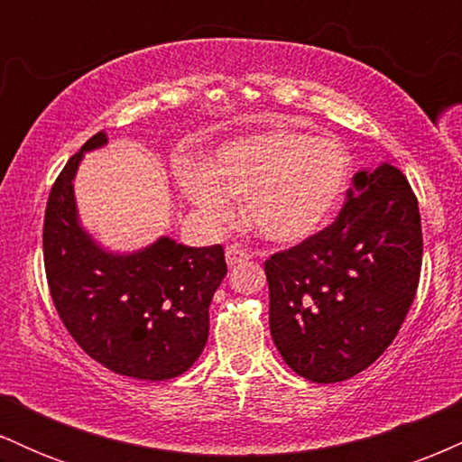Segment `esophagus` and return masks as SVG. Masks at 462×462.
Returning a JSON list of instances; mask_svg holds the SVG:
<instances>
[{
    "instance_id": "34e87169",
    "label": "esophagus",
    "mask_w": 462,
    "mask_h": 462,
    "mask_svg": "<svg viewBox=\"0 0 462 462\" xmlns=\"http://www.w3.org/2000/svg\"><path fill=\"white\" fill-rule=\"evenodd\" d=\"M249 256H252V254H249L247 249H243L241 245H227L226 247L227 267H235V264L245 263V261H249Z\"/></svg>"
}]
</instances>
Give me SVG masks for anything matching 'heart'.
<instances>
[{"mask_svg": "<svg viewBox=\"0 0 462 462\" xmlns=\"http://www.w3.org/2000/svg\"><path fill=\"white\" fill-rule=\"evenodd\" d=\"M349 153L332 136L264 130L217 147L206 164L182 161L180 189L213 224L235 217L245 195V219L267 241L293 245L326 227L349 180Z\"/></svg>", "mask_w": 462, "mask_h": 462, "instance_id": "b5f03b06", "label": "heart"}]
</instances>
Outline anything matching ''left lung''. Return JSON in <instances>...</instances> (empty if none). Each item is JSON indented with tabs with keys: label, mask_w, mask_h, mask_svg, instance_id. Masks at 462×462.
Here are the masks:
<instances>
[{
	"label": "left lung",
	"mask_w": 462,
	"mask_h": 462,
	"mask_svg": "<svg viewBox=\"0 0 462 462\" xmlns=\"http://www.w3.org/2000/svg\"><path fill=\"white\" fill-rule=\"evenodd\" d=\"M421 254L404 173L389 162L358 171L330 227L264 263L269 330L284 363L319 384L375 363L415 300Z\"/></svg>",
	"instance_id": "1"
}]
</instances>
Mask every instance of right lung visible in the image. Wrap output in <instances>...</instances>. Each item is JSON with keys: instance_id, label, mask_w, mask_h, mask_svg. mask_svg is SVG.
Returning a JSON list of instances; mask_svg holds the SVG:
<instances>
[{"instance_id": "right-lung-1", "label": "right lung", "mask_w": 462, "mask_h": 462, "mask_svg": "<svg viewBox=\"0 0 462 462\" xmlns=\"http://www.w3.org/2000/svg\"><path fill=\"white\" fill-rule=\"evenodd\" d=\"M108 145L97 132L69 158L51 187L43 226L45 273L58 315L78 346L115 374L178 378L208 341V306L226 278L224 247L158 236L134 252L106 249L78 213L84 153Z\"/></svg>"}]
</instances>
